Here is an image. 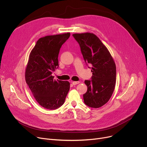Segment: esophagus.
<instances>
[{
    "mask_svg": "<svg viewBox=\"0 0 147 147\" xmlns=\"http://www.w3.org/2000/svg\"><path fill=\"white\" fill-rule=\"evenodd\" d=\"M80 82V81H73L72 84H73V86H76V85L78 84H79Z\"/></svg>",
    "mask_w": 147,
    "mask_h": 147,
    "instance_id": "obj_1",
    "label": "esophagus"
}]
</instances>
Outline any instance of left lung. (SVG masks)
<instances>
[{"mask_svg":"<svg viewBox=\"0 0 147 147\" xmlns=\"http://www.w3.org/2000/svg\"><path fill=\"white\" fill-rule=\"evenodd\" d=\"M84 61L91 67V80L84 81L88 88L83 95L86 105L98 108L110 99L116 84L115 63L107 48L99 38L90 32L74 34Z\"/></svg>","mask_w":147,"mask_h":147,"instance_id":"obj_1","label":"left lung"}]
</instances>
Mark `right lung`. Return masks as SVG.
<instances>
[{"label":"right lung","mask_w":147,"mask_h":147,"mask_svg":"<svg viewBox=\"0 0 147 147\" xmlns=\"http://www.w3.org/2000/svg\"><path fill=\"white\" fill-rule=\"evenodd\" d=\"M70 32L39 38L31 51L26 69V81L38 103L54 110L64 103L70 90V82L56 81L52 73L58 68V55Z\"/></svg>","instance_id":"right-lung-1"}]
</instances>
